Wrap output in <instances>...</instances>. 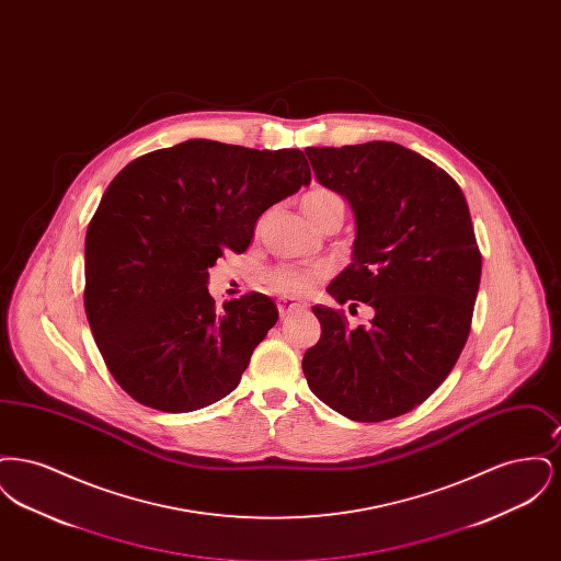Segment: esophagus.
I'll list each match as a JSON object with an SVG mask.
<instances>
[{
	"label": "esophagus",
	"mask_w": 561,
	"mask_h": 561,
	"mask_svg": "<svg viewBox=\"0 0 561 561\" xmlns=\"http://www.w3.org/2000/svg\"><path fill=\"white\" fill-rule=\"evenodd\" d=\"M277 309H279V316H282V318H286V316H290L294 311H298V309H300V305L290 302V300H279V302H277Z\"/></svg>",
	"instance_id": "esophagus-1"
}]
</instances>
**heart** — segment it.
<instances>
[{
	"instance_id": "b5f03b06",
	"label": "heart",
	"mask_w": 561,
	"mask_h": 561,
	"mask_svg": "<svg viewBox=\"0 0 561 561\" xmlns=\"http://www.w3.org/2000/svg\"><path fill=\"white\" fill-rule=\"evenodd\" d=\"M332 208H343V202L336 193L328 188H313L302 197V210L309 216V220L316 225L321 216L330 213ZM321 271H309V268L277 267L267 275L268 286L275 293L286 296H305L309 293L316 282L320 279Z\"/></svg>"
}]
</instances>
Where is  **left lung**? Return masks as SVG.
Returning <instances> with one entry per match:
<instances>
[{
    "label": "left lung",
    "instance_id": "8db88e82",
    "mask_svg": "<svg viewBox=\"0 0 561 561\" xmlns=\"http://www.w3.org/2000/svg\"><path fill=\"white\" fill-rule=\"evenodd\" d=\"M305 153L357 225L353 263L328 293L370 305L374 318L353 330L343 309L316 305L321 336L305 351L302 373L339 414L389 421L427 400L467 343L481 275L469 206L446 170L398 142Z\"/></svg>",
    "mask_w": 561,
    "mask_h": 561
}]
</instances>
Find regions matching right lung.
<instances>
[{
	"mask_svg": "<svg viewBox=\"0 0 561 561\" xmlns=\"http://www.w3.org/2000/svg\"><path fill=\"white\" fill-rule=\"evenodd\" d=\"M309 183L298 149L206 138L140 156L111 181L85 233L83 307L133 400L181 414L240 385L277 307L250 293L216 311L208 268L245 252L259 216Z\"/></svg>",
	"mask_w": 561,
	"mask_h": 561,
	"instance_id": "add662e5",
	"label": "right lung"
}]
</instances>
